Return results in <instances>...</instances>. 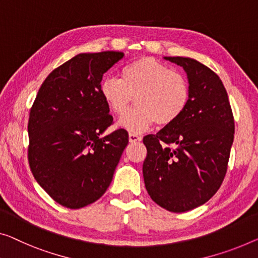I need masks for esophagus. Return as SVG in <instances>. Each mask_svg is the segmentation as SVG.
<instances>
[{"label": "esophagus", "mask_w": 258, "mask_h": 258, "mask_svg": "<svg viewBox=\"0 0 258 258\" xmlns=\"http://www.w3.org/2000/svg\"><path fill=\"white\" fill-rule=\"evenodd\" d=\"M142 138L140 136H138L136 133H130L128 134V140L130 142H138V141H141Z\"/></svg>", "instance_id": "esophagus-1"}]
</instances>
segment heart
I'll list each match as a JSON object with an SVG mask.
<instances>
[{
  "label": "heart",
  "mask_w": 258,
  "mask_h": 258,
  "mask_svg": "<svg viewBox=\"0 0 258 258\" xmlns=\"http://www.w3.org/2000/svg\"><path fill=\"white\" fill-rule=\"evenodd\" d=\"M101 94L116 116H122L136 97L138 106L128 111L119 125L131 133H140L155 122L160 126L174 124L185 112L191 91L182 73L144 56L126 64L121 79L103 80Z\"/></svg>",
  "instance_id": "1"
}]
</instances>
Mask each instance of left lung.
I'll return each mask as SVG.
<instances>
[{"label":"left lung","instance_id":"8db88e82","mask_svg":"<svg viewBox=\"0 0 258 258\" xmlns=\"http://www.w3.org/2000/svg\"><path fill=\"white\" fill-rule=\"evenodd\" d=\"M183 67L190 102L174 124L144 138L145 186L163 209L179 213L203 205L219 190L234 140V117L219 76L197 60L164 56Z\"/></svg>","mask_w":258,"mask_h":258}]
</instances>
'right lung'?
<instances>
[{
  "label": "right lung",
  "instance_id": "right-lung-1",
  "mask_svg": "<svg viewBox=\"0 0 258 258\" xmlns=\"http://www.w3.org/2000/svg\"><path fill=\"white\" fill-rule=\"evenodd\" d=\"M124 53H81L55 68L41 84L30 110L31 171L53 201L81 209L104 195L128 134L112 124L102 97L103 74Z\"/></svg>",
  "mask_w": 258,
  "mask_h": 258
}]
</instances>
